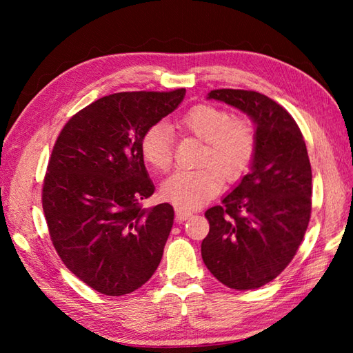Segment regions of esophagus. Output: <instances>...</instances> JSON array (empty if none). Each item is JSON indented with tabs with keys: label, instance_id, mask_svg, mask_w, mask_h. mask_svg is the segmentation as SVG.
I'll return each mask as SVG.
<instances>
[{
	"label": "esophagus",
	"instance_id": "esophagus-1",
	"mask_svg": "<svg viewBox=\"0 0 353 353\" xmlns=\"http://www.w3.org/2000/svg\"><path fill=\"white\" fill-rule=\"evenodd\" d=\"M191 215H192L191 211H186V209H183V208H176V219H177L179 221L188 220Z\"/></svg>",
	"mask_w": 353,
	"mask_h": 353
}]
</instances>
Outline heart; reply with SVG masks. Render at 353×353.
<instances>
[{"label":"heart","instance_id":"b5f03b06","mask_svg":"<svg viewBox=\"0 0 353 353\" xmlns=\"http://www.w3.org/2000/svg\"><path fill=\"white\" fill-rule=\"evenodd\" d=\"M179 125L205 141L196 170H177L162 183V197L183 209H194L220 192L228 181H235L250 167L256 137L244 118H232L228 110L212 104H197L181 118ZM174 133L167 123H154L141 141L144 161L154 170L167 171L172 162Z\"/></svg>","mask_w":353,"mask_h":353}]
</instances>
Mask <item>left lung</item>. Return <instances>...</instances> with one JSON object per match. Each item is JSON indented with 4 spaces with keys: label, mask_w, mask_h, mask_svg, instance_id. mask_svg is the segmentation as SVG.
I'll list each match as a JSON object with an SVG mask.
<instances>
[{
    "label": "left lung",
    "mask_w": 353,
    "mask_h": 353,
    "mask_svg": "<svg viewBox=\"0 0 353 353\" xmlns=\"http://www.w3.org/2000/svg\"><path fill=\"white\" fill-rule=\"evenodd\" d=\"M208 99L250 117L256 150L241 182L205 212L201 258L226 287L254 290L279 276L302 243L311 216L310 157L294 119L267 95L215 89Z\"/></svg>",
    "instance_id": "obj_1"
}]
</instances>
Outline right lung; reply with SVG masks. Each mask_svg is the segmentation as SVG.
I'll return each instance as SVG.
<instances>
[{"instance_id": "right-lung-1", "label": "right lung", "mask_w": 353, "mask_h": 353, "mask_svg": "<svg viewBox=\"0 0 353 353\" xmlns=\"http://www.w3.org/2000/svg\"><path fill=\"white\" fill-rule=\"evenodd\" d=\"M185 94L103 97L65 124L52 148L42 190L52 245L66 268L101 294L138 290L162 259L174 209L139 205L154 192L141 141Z\"/></svg>"}]
</instances>
